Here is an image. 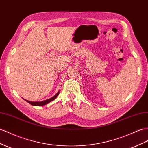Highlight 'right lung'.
I'll list each match as a JSON object with an SVG mask.
<instances>
[{
  "mask_svg": "<svg viewBox=\"0 0 148 148\" xmlns=\"http://www.w3.org/2000/svg\"><path fill=\"white\" fill-rule=\"evenodd\" d=\"M59 92H60V91H58V92L57 94H56V95L54 96V97H53L52 98H50V99H46V100L42 101H40V102H39V101L33 102V101H28V100H25H25L27 102L30 103V105H32L37 106H40L45 105H46V104H48L49 103H50V101L54 100V99L57 97V96H58V94H59Z\"/></svg>",
  "mask_w": 148,
  "mask_h": 148,
  "instance_id": "right-lung-1",
  "label": "right lung"
}]
</instances>
